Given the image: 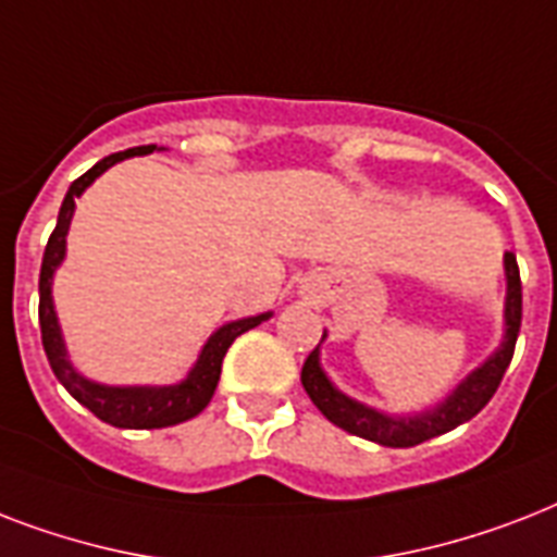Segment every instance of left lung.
Listing matches in <instances>:
<instances>
[{"label": "left lung", "mask_w": 557, "mask_h": 557, "mask_svg": "<svg viewBox=\"0 0 557 557\" xmlns=\"http://www.w3.org/2000/svg\"><path fill=\"white\" fill-rule=\"evenodd\" d=\"M503 271H506V306H503L500 347L494 349L483 364L468 372L466 379L459 381L440 405L424 407V410H416V413H384L379 407H370L364 401H358V398L347 396L344 389L335 387V381L326 375L321 364V344L326 338V332H323L321 344L312 349V356L306 358L304 372H300V381H304L306 393L314 401V407L332 424H338V428H344L352 436H361V440L379 442L384 448H413V445H422V442L442 436V433L466 424L468 419H474L500 387L503 372L511 364L515 344H518L523 295H520L518 260H515L511 251L503 253Z\"/></svg>", "instance_id": "obj_1"}]
</instances>
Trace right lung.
Instances as JSON below:
<instances>
[{"instance_id":"obj_1","label":"right lung","mask_w":557,"mask_h":557,"mask_svg":"<svg viewBox=\"0 0 557 557\" xmlns=\"http://www.w3.org/2000/svg\"><path fill=\"white\" fill-rule=\"evenodd\" d=\"M156 144L147 147H133V150L112 152L107 159H100L91 170H86L77 182H72L65 193L63 205H60V216L57 227L42 253V269H39V330H42V347H46L48 364L54 370L57 381L72 393L83 407H89L91 413L98 416L100 422L112 424V428H129V431H152V428H170V424L187 422L193 416H199L213 398V389L222 375V358L227 347L234 344L243 332L260 326L269 321L274 312L253 314V318H239V321L222 323L199 349V358L193 361L187 375L176 384H103L89 375H83L69 358L65 349L63 330H60V318L54 309V286L57 269L65 260V236L72 227L74 216V199H81L86 187L95 185L109 168H115L117 161L135 159V156H150Z\"/></svg>"}]
</instances>
